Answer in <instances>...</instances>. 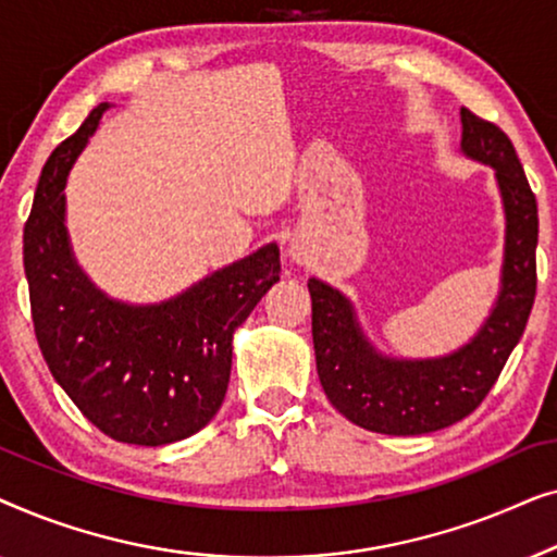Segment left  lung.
<instances>
[{"instance_id": "obj_1", "label": "left lung", "mask_w": 557, "mask_h": 557, "mask_svg": "<svg viewBox=\"0 0 557 557\" xmlns=\"http://www.w3.org/2000/svg\"><path fill=\"white\" fill-rule=\"evenodd\" d=\"M461 154L494 170L505 208L499 292L474 337L441 357H391L368 339L352 301L309 278L311 337L326 398L347 421L387 436H418L467 418L497 383L535 301L537 202L512 141L461 109Z\"/></svg>"}]
</instances>
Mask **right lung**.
Returning a JSON list of instances; mask_svg holds the SVG:
<instances>
[{"mask_svg":"<svg viewBox=\"0 0 557 557\" xmlns=\"http://www.w3.org/2000/svg\"><path fill=\"white\" fill-rule=\"evenodd\" d=\"M109 109L98 103L42 166L22 238L29 307L45 362L81 413L121 444L164 446L205 429L223 406L233 334L278 281V246L157 304L101 292L75 261L63 189Z\"/></svg>","mask_w":557,"mask_h":557,"instance_id":"right-lung-1","label":"right lung"}]
</instances>
